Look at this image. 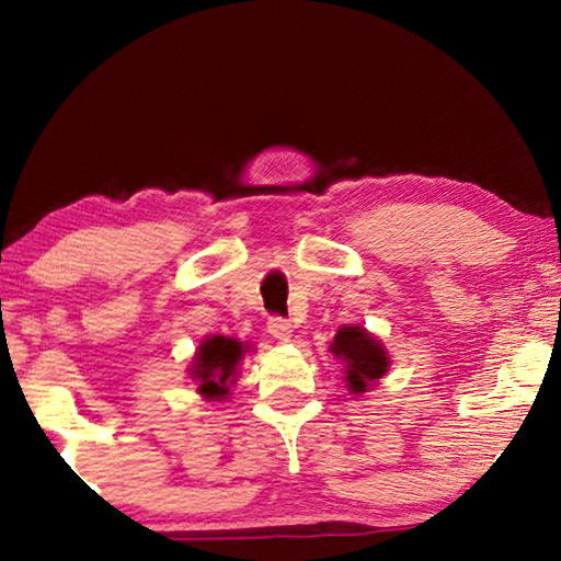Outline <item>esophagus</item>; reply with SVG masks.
I'll return each mask as SVG.
<instances>
[{
    "label": "esophagus",
    "mask_w": 561,
    "mask_h": 561,
    "mask_svg": "<svg viewBox=\"0 0 561 561\" xmlns=\"http://www.w3.org/2000/svg\"><path fill=\"white\" fill-rule=\"evenodd\" d=\"M267 329H270V334L277 339V341H289L291 339V324L287 319H279V317H272L270 321H267Z\"/></svg>",
    "instance_id": "1"
}]
</instances>
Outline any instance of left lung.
<instances>
[{
	"instance_id": "obj_1",
	"label": "left lung",
	"mask_w": 561,
	"mask_h": 561,
	"mask_svg": "<svg viewBox=\"0 0 561 561\" xmlns=\"http://www.w3.org/2000/svg\"><path fill=\"white\" fill-rule=\"evenodd\" d=\"M329 351L341 360V378L354 398L371 391L391 371V356H388L383 341L360 324L341 327L329 344Z\"/></svg>"
}]
</instances>
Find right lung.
<instances>
[{"label": "right lung", "mask_w": 561, "mask_h": 561, "mask_svg": "<svg viewBox=\"0 0 561 561\" xmlns=\"http://www.w3.org/2000/svg\"><path fill=\"white\" fill-rule=\"evenodd\" d=\"M250 348L252 344H244L234 336H205L187 368L190 381H195V391L205 401H225L230 396V388L237 383L240 360Z\"/></svg>", "instance_id": "add662e5"}]
</instances>
